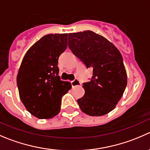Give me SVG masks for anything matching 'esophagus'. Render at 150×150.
Masks as SVG:
<instances>
[{
    "instance_id": "34e87169",
    "label": "esophagus",
    "mask_w": 150,
    "mask_h": 150,
    "mask_svg": "<svg viewBox=\"0 0 150 150\" xmlns=\"http://www.w3.org/2000/svg\"><path fill=\"white\" fill-rule=\"evenodd\" d=\"M71 84H72V87L78 86L81 85V82H80L78 79H75L74 81H71Z\"/></svg>"
}]
</instances>
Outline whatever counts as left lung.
I'll return each instance as SVG.
<instances>
[{"label":"left lung","mask_w":150,"mask_h":150,"mask_svg":"<svg viewBox=\"0 0 150 150\" xmlns=\"http://www.w3.org/2000/svg\"><path fill=\"white\" fill-rule=\"evenodd\" d=\"M68 46L87 68L93 69L89 82L84 83V96L78 99L81 110L100 117L115 108L127 83L120 50L107 39L91 30L69 33Z\"/></svg>","instance_id":"obj_1"}]
</instances>
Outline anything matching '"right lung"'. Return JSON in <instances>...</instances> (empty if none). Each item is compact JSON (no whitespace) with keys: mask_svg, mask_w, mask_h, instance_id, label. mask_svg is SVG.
<instances>
[{"mask_svg":"<svg viewBox=\"0 0 150 150\" xmlns=\"http://www.w3.org/2000/svg\"><path fill=\"white\" fill-rule=\"evenodd\" d=\"M68 33H50L42 37L25 55L17 83L25 108L38 119H51L59 114L61 101L71 88L59 76L58 59L67 47Z\"/></svg>","mask_w":150,"mask_h":150,"instance_id":"add662e5","label":"right lung"}]
</instances>
